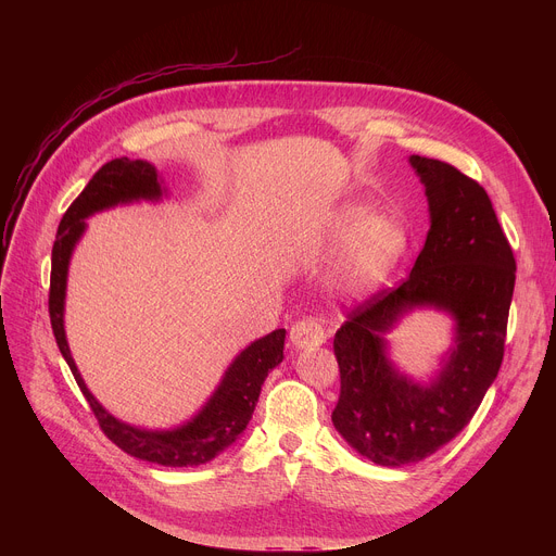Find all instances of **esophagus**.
I'll return each mask as SVG.
<instances>
[{"mask_svg":"<svg viewBox=\"0 0 556 556\" xmlns=\"http://www.w3.org/2000/svg\"><path fill=\"white\" fill-rule=\"evenodd\" d=\"M290 343L296 350H314L326 343V332L316 319H301L290 328Z\"/></svg>","mask_w":556,"mask_h":556,"instance_id":"esophagus-1","label":"esophagus"}]
</instances>
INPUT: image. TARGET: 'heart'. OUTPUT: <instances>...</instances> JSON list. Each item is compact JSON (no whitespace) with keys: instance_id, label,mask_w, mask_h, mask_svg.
<instances>
[{"instance_id":"1","label":"heart","mask_w":556,"mask_h":556,"mask_svg":"<svg viewBox=\"0 0 556 556\" xmlns=\"http://www.w3.org/2000/svg\"><path fill=\"white\" fill-rule=\"evenodd\" d=\"M371 213L369 204H348L334 222V242L350 247V273L363 288L380 283L407 249L403 222L393 213Z\"/></svg>"}]
</instances>
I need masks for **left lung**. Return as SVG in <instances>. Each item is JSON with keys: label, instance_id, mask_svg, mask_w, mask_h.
<instances>
[{"label": "left lung", "instance_id": "1", "mask_svg": "<svg viewBox=\"0 0 556 556\" xmlns=\"http://www.w3.org/2000/svg\"><path fill=\"white\" fill-rule=\"evenodd\" d=\"M409 163L429 202L427 242L412 275L352 309L334 337L341 395L332 422L356 453L389 468L448 444L482 405L502 367L517 270L489 193L442 161ZM420 306L454 319V343L427 383L392 365L383 339Z\"/></svg>", "mask_w": 556, "mask_h": 556}]
</instances>
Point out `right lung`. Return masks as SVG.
Returning a JSON list of instances; mask_svg holds the SVG:
<instances>
[{"instance_id": "add662e5", "label": "right lung", "mask_w": 556, "mask_h": 556, "mask_svg": "<svg viewBox=\"0 0 556 556\" xmlns=\"http://www.w3.org/2000/svg\"><path fill=\"white\" fill-rule=\"evenodd\" d=\"M165 193V182L157 176L155 167L147 161L116 157V161L103 165L94 174L81 195L65 211L56 230L48 299L50 324L61 356L70 365L76 384L81 387L103 433L118 448L138 459L161 466H198L224 453L247 431L266 376L283 361L286 330H275L253 341L247 350L237 354L224 371L211 399L191 420L174 429H142L118 420L94 399L70 354L63 328L67 268L78 240H81L88 228L86 219L118 204H131L140 200L161 202Z\"/></svg>"}]
</instances>
